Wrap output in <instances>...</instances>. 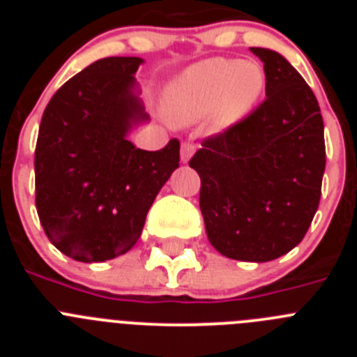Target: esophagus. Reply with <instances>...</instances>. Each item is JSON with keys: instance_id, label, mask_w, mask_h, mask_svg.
<instances>
[{"instance_id": "obj_1", "label": "esophagus", "mask_w": 357, "mask_h": 357, "mask_svg": "<svg viewBox=\"0 0 357 357\" xmlns=\"http://www.w3.org/2000/svg\"><path fill=\"white\" fill-rule=\"evenodd\" d=\"M193 151H195V144H189V143L182 144V150H181L182 160H184V162H188L189 157L193 155Z\"/></svg>"}]
</instances>
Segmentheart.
I'll use <instances>...</instances> for the list:
<instances>
[{
  "instance_id": "b5f03b06",
  "label": "heart",
  "mask_w": 357,
  "mask_h": 357,
  "mask_svg": "<svg viewBox=\"0 0 357 357\" xmlns=\"http://www.w3.org/2000/svg\"><path fill=\"white\" fill-rule=\"evenodd\" d=\"M266 87L259 62L209 59L189 68L169 84L164 110L175 121H197L209 114L211 125L227 128L255 107Z\"/></svg>"
}]
</instances>
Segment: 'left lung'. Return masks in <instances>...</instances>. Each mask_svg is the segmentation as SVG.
I'll list each match as a JSON object with an SVG mask.
<instances>
[{
	"label": "left lung",
	"mask_w": 357,
	"mask_h": 357,
	"mask_svg": "<svg viewBox=\"0 0 357 357\" xmlns=\"http://www.w3.org/2000/svg\"><path fill=\"white\" fill-rule=\"evenodd\" d=\"M264 64L266 98L202 141L189 166L200 175V211L225 257L266 263L288 254L313 222L326 169L317 96L284 56L250 48Z\"/></svg>",
	"instance_id": "obj_1"
}]
</instances>
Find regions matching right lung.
Instances as JSON below:
<instances>
[{
    "instance_id": "obj_1",
    "label": "right lung",
    "mask_w": 357,
    "mask_h": 357,
    "mask_svg": "<svg viewBox=\"0 0 357 357\" xmlns=\"http://www.w3.org/2000/svg\"><path fill=\"white\" fill-rule=\"evenodd\" d=\"M139 56H107L69 78L40 119L36 207L62 254L82 263L114 259L134 247L148 209L178 168L181 143L135 148L128 130L146 119L134 94Z\"/></svg>"
}]
</instances>
